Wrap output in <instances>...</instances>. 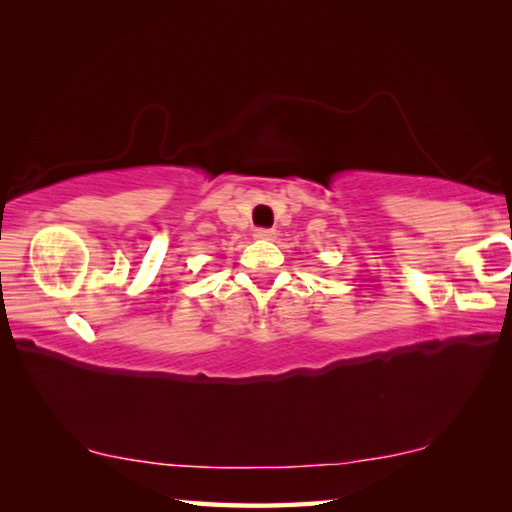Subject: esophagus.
<instances>
[{"instance_id": "obj_1", "label": "esophagus", "mask_w": 512, "mask_h": 512, "mask_svg": "<svg viewBox=\"0 0 512 512\" xmlns=\"http://www.w3.org/2000/svg\"><path fill=\"white\" fill-rule=\"evenodd\" d=\"M275 230L273 228H255V239H273Z\"/></svg>"}]
</instances>
